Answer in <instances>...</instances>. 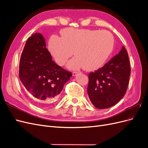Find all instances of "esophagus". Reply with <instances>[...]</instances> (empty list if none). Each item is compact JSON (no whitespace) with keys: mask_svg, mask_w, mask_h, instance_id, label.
<instances>
[{"mask_svg":"<svg viewBox=\"0 0 148 148\" xmlns=\"http://www.w3.org/2000/svg\"><path fill=\"white\" fill-rule=\"evenodd\" d=\"M78 73H79V71H73V72L72 73V75L73 77H75V76L77 75Z\"/></svg>","mask_w":148,"mask_h":148,"instance_id":"1","label":"esophagus"}]
</instances>
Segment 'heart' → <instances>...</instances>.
Returning a JSON list of instances; mask_svg holds the SVG:
<instances>
[{"mask_svg":"<svg viewBox=\"0 0 148 148\" xmlns=\"http://www.w3.org/2000/svg\"><path fill=\"white\" fill-rule=\"evenodd\" d=\"M62 37L53 35L48 47L53 59L59 65H64L69 58L76 56L67 66L71 70L83 67L93 71L100 69L109 59L114 46L113 34L107 30L75 29L69 28L61 32Z\"/></svg>","mask_w":148,"mask_h":148,"instance_id":"heart-1","label":"heart"}]
</instances>
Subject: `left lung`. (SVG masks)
Returning <instances> with one entry per match:
<instances>
[{
  "instance_id": "left-lung-1",
  "label": "left lung",
  "mask_w": 148,
  "mask_h": 148,
  "mask_svg": "<svg viewBox=\"0 0 148 148\" xmlns=\"http://www.w3.org/2000/svg\"><path fill=\"white\" fill-rule=\"evenodd\" d=\"M131 69L124 46L118 54L102 68L89 74L88 95L96 108H109L124 96L129 83Z\"/></svg>"
}]
</instances>
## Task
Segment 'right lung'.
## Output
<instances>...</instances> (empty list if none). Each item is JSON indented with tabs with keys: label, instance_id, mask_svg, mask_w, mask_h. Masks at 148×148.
Instances as JSON below:
<instances>
[{
	"label": "right lung",
	"instance_id": "add662e5",
	"mask_svg": "<svg viewBox=\"0 0 148 148\" xmlns=\"http://www.w3.org/2000/svg\"><path fill=\"white\" fill-rule=\"evenodd\" d=\"M46 46L41 34L31 35L25 44L19 65L21 83L33 96L36 104L41 107L55 102L72 76L52 61Z\"/></svg>",
	"mask_w": 148,
	"mask_h": 148
}]
</instances>
